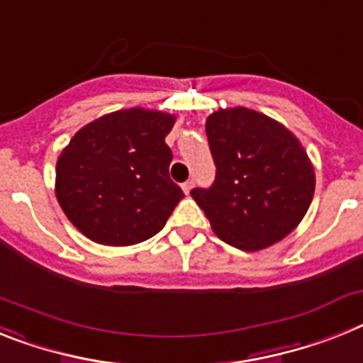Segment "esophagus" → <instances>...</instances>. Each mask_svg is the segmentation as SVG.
I'll return each mask as SVG.
<instances>
[{"instance_id":"obj_1","label":"esophagus","mask_w":363,"mask_h":363,"mask_svg":"<svg viewBox=\"0 0 363 363\" xmlns=\"http://www.w3.org/2000/svg\"><path fill=\"white\" fill-rule=\"evenodd\" d=\"M193 187H194L193 182H185V184L182 185V189H184V193H185V194L191 193V191H193Z\"/></svg>"}]
</instances>
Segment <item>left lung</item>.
Returning <instances> with one entry per match:
<instances>
[{"label":"left lung","instance_id":"8db88e82","mask_svg":"<svg viewBox=\"0 0 363 363\" xmlns=\"http://www.w3.org/2000/svg\"><path fill=\"white\" fill-rule=\"evenodd\" d=\"M215 184L193 189L220 240L259 252L292 233L311 207L314 165L299 139L250 108H220L206 121Z\"/></svg>","mask_w":363,"mask_h":363}]
</instances>
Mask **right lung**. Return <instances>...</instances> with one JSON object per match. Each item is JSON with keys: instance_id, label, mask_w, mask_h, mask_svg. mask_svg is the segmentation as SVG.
<instances>
[{"instance_id": "obj_1", "label": "right lung", "mask_w": 363, "mask_h": 363, "mask_svg": "<svg viewBox=\"0 0 363 363\" xmlns=\"http://www.w3.org/2000/svg\"><path fill=\"white\" fill-rule=\"evenodd\" d=\"M176 117L157 110L111 111L82 126L57 161L62 211L89 240L132 246L160 233L184 198L170 179L165 138Z\"/></svg>"}]
</instances>
